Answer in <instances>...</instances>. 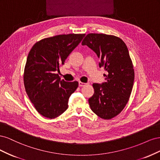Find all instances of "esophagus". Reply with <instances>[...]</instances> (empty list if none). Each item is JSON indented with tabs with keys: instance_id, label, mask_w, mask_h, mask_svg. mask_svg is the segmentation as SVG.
<instances>
[{
	"instance_id": "esophagus-1",
	"label": "esophagus",
	"mask_w": 160,
	"mask_h": 160,
	"mask_svg": "<svg viewBox=\"0 0 160 160\" xmlns=\"http://www.w3.org/2000/svg\"><path fill=\"white\" fill-rule=\"evenodd\" d=\"M86 85H87V83H83V82H81V81L79 82V87H83V86H85Z\"/></svg>"
}]
</instances>
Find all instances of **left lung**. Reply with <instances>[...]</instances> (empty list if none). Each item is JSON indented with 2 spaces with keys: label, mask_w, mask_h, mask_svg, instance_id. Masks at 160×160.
Returning <instances> with one entry per match:
<instances>
[{
  "label": "left lung",
  "mask_w": 160,
  "mask_h": 160,
  "mask_svg": "<svg viewBox=\"0 0 160 160\" xmlns=\"http://www.w3.org/2000/svg\"><path fill=\"white\" fill-rule=\"evenodd\" d=\"M81 44L96 53L101 61L99 67L108 72L105 82L93 84L90 108L99 118L112 119L124 109L133 89L135 74L128 47L118 37L98 33L87 35Z\"/></svg>",
  "instance_id": "left-lung-1"
}]
</instances>
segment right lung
<instances>
[{
    "instance_id": "obj_1",
    "label": "right lung",
    "mask_w": 160,
    "mask_h": 160,
    "mask_svg": "<svg viewBox=\"0 0 160 160\" xmlns=\"http://www.w3.org/2000/svg\"><path fill=\"white\" fill-rule=\"evenodd\" d=\"M85 34H68L37 42L28 53L24 70L25 91L36 110L43 117H59L68 108L77 81L61 80L57 72Z\"/></svg>"
}]
</instances>
